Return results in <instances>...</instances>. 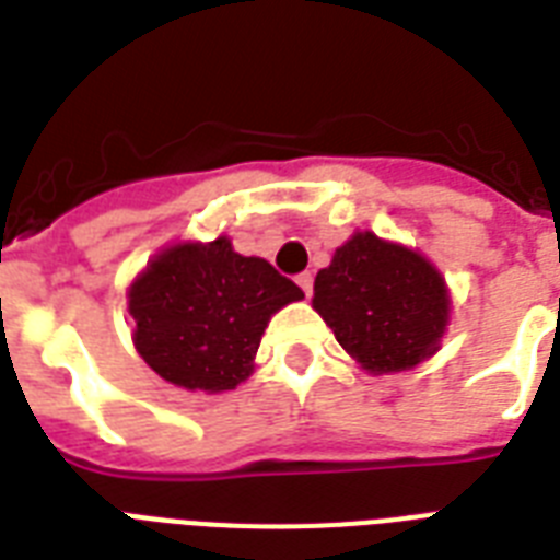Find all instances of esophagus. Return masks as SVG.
<instances>
[{
	"instance_id": "obj_1",
	"label": "esophagus",
	"mask_w": 560,
	"mask_h": 560,
	"mask_svg": "<svg viewBox=\"0 0 560 560\" xmlns=\"http://www.w3.org/2000/svg\"><path fill=\"white\" fill-rule=\"evenodd\" d=\"M296 284L302 288V293H305V296H311V293H314V276H311V272H302V276L296 279Z\"/></svg>"
}]
</instances>
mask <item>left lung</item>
<instances>
[{"label": "left lung", "instance_id": "1", "mask_svg": "<svg viewBox=\"0 0 560 560\" xmlns=\"http://www.w3.org/2000/svg\"><path fill=\"white\" fill-rule=\"evenodd\" d=\"M314 311L360 369L395 374L442 349L451 290L427 255L358 229L316 272Z\"/></svg>", "mask_w": 560, "mask_h": 560}]
</instances>
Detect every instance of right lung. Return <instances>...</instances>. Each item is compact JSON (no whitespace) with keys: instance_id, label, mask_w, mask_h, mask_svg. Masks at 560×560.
Wrapping results in <instances>:
<instances>
[{"instance_id":"obj_1","label":"right lung","mask_w":560,"mask_h":560,"mask_svg":"<svg viewBox=\"0 0 560 560\" xmlns=\"http://www.w3.org/2000/svg\"><path fill=\"white\" fill-rule=\"evenodd\" d=\"M305 293L232 237L162 246L127 288L133 346L179 389H235L255 369L264 328Z\"/></svg>"}]
</instances>
